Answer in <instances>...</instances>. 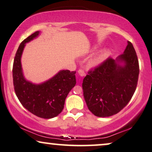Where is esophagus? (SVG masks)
<instances>
[{
  "instance_id": "esophagus-1",
  "label": "esophagus",
  "mask_w": 152,
  "mask_h": 152,
  "mask_svg": "<svg viewBox=\"0 0 152 152\" xmlns=\"http://www.w3.org/2000/svg\"><path fill=\"white\" fill-rule=\"evenodd\" d=\"M78 74H79L80 76H81V77H83V76H84L86 75V73L85 72H84L83 70V69H79L78 71Z\"/></svg>"
}]
</instances>
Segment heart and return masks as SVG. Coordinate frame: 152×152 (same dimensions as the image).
I'll list each match as a JSON object with an SVG mask.
<instances>
[{
    "label": "heart",
    "instance_id": "obj_1",
    "mask_svg": "<svg viewBox=\"0 0 152 152\" xmlns=\"http://www.w3.org/2000/svg\"><path fill=\"white\" fill-rule=\"evenodd\" d=\"M97 48L95 47L94 49H96ZM109 56V53L108 51L107 50H103L100 52V53L97 54L96 56L94 57V58L92 59L91 62H90V64H91L92 66H98L100 64H102L104 61L107 58V57Z\"/></svg>",
    "mask_w": 152,
    "mask_h": 152
}]
</instances>
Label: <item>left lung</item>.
<instances>
[{"instance_id":"1","label":"left lung","mask_w":152,"mask_h":152,"mask_svg":"<svg viewBox=\"0 0 152 152\" xmlns=\"http://www.w3.org/2000/svg\"><path fill=\"white\" fill-rule=\"evenodd\" d=\"M139 72L137 54L128 41L124 53L116 59L109 57L83 78L82 87L88 109L98 117L118 113L135 93Z\"/></svg>"}]
</instances>
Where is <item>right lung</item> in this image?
I'll list each match as a JSON object with an SVG mask.
<instances>
[{
	"label": "right lung",
	"mask_w": 152,
	"mask_h": 152,
	"mask_svg": "<svg viewBox=\"0 0 152 152\" xmlns=\"http://www.w3.org/2000/svg\"><path fill=\"white\" fill-rule=\"evenodd\" d=\"M40 31L28 36L19 46L12 68L13 84L17 98L31 113L43 118H52L62 112L64 102L70 90L76 85V72L61 70L53 77L40 84H35L25 78L21 63L26 45L38 37Z\"/></svg>",
	"instance_id": "1"
}]
</instances>
